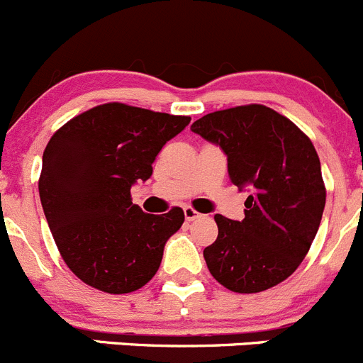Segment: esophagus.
Returning a JSON list of instances; mask_svg holds the SVG:
<instances>
[{"label": "esophagus", "instance_id": "obj_1", "mask_svg": "<svg viewBox=\"0 0 363 363\" xmlns=\"http://www.w3.org/2000/svg\"><path fill=\"white\" fill-rule=\"evenodd\" d=\"M184 216H186V220H188V222H193V220L201 216V213L195 211V209L189 208V206H186V208H184Z\"/></svg>", "mask_w": 363, "mask_h": 363}]
</instances>
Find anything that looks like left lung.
Here are the masks:
<instances>
[{
  "mask_svg": "<svg viewBox=\"0 0 363 363\" xmlns=\"http://www.w3.org/2000/svg\"><path fill=\"white\" fill-rule=\"evenodd\" d=\"M191 132L220 147L231 182L249 193L243 220L215 215L218 236L204 249L209 272L233 292L272 289L292 276L319 231L326 204L319 155L265 105L206 114Z\"/></svg>",
  "mask_w": 363,
  "mask_h": 363,
  "instance_id": "obj_1",
  "label": "left lung"
}]
</instances>
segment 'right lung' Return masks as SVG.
Instances as JSON below:
<instances>
[{"mask_svg": "<svg viewBox=\"0 0 363 363\" xmlns=\"http://www.w3.org/2000/svg\"><path fill=\"white\" fill-rule=\"evenodd\" d=\"M191 118L104 104L67 121L43 154L39 195L64 262L84 283L107 294L141 289L184 211L150 215L132 204L130 188Z\"/></svg>", "mask_w": 363, "mask_h": 363, "instance_id": "add662e5", "label": "right lung"}]
</instances>
